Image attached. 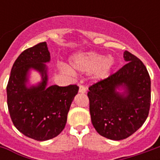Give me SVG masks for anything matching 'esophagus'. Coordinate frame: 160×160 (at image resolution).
Masks as SVG:
<instances>
[{
  "mask_svg": "<svg viewBox=\"0 0 160 160\" xmlns=\"http://www.w3.org/2000/svg\"><path fill=\"white\" fill-rule=\"evenodd\" d=\"M79 92H80V93H86V92H87V87H85V86H83V85H80Z\"/></svg>",
  "mask_w": 160,
  "mask_h": 160,
  "instance_id": "1",
  "label": "esophagus"
}]
</instances>
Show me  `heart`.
Here are the masks:
<instances>
[{"mask_svg":"<svg viewBox=\"0 0 160 160\" xmlns=\"http://www.w3.org/2000/svg\"><path fill=\"white\" fill-rule=\"evenodd\" d=\"M71 64L73 69L83 73L93 72L95 78L104 79L108 76L114 65V59L111 56L104 57L100 54L89 52L74 56L71 60ZM65 69L68 70V68H65Z\"/></svg>","mask_w":160,"mask_h":160,"instance_id":"b5f03b06","label":"heart"}]
</instances>
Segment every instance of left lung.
Here are the masks:
<instances>
[{
  "label": "left lung",
  "instance_id": "obj_1",
  "mask_svg": "<svg viewBox=\"0 0 160 160\" xmlns=\"http://www.w3.org/2000/svg\"><path fill=\"white\" fill-rule=\"evenodd\" d=\"M127 63L104 80L89 87L87 96L93 127L110 140L126 139L143 125L151 104V80L144 63L124 51ZM122 85L126 95L115 92Z\"/></svg>",
  "mask_w": 160,
  "mask_h": 160
}]
</instances>
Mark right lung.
Listing matches in <instances>:
<instances>
[{"label":"right lung","mask_w":160,"mask_h":160,"mask_svg":"<svg viewBox=\"0 0 160 160\" xmlns=\"http://www.w3.org/2000/svg\"><path fill=\"white\" fill-rule=\"evenodd\" d=\"M50 56L45 42L24 50L12 65L7 86L8 107L16 128L36 141L56 137L64 129L68 113L79 87L51 86L46 87L45 62ZM31 68L39 71L43 81L38 87H25Z\"/></svg>","instance_id":"1"}]
</instances>
